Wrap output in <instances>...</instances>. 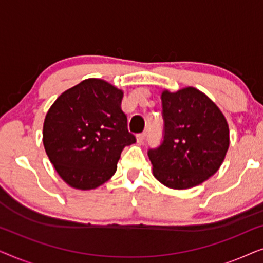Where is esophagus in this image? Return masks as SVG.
<instances>
[{"label":"esophagus","mask_w":263,"mask_h":263,"mask_svg":"<svg viewBox=\"0 0 263 263\" xmlns=\"http://www.w3.org/2000/svg\"><path fill=\"white\" fill-rule=\"evenodd\" d=\"M136 140H138V143H140V145H142V143L145 142V140H146V134H145V133H142V134H139L138 136H136Z\"/></svg>","instance_id":"esophagus-1"}]
</instances>
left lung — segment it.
I'll return each mask as SVG.
<instances>
[{
  "label": "left lung",
  "mask_w": 263,
  "mask_h": 263,
  "mask_svg": "<svg viewBox=\"0 0 263 263\" xmlns=\"http://www.w3.org/2000/svg\"><path fill=\"white\" fill-rule=\"evenodd\" d=\"M164 140L148 151L153 176L170 189H189L221 166L230 146L228 121L213 100L192 86L161 92Z\"/></svg>",
  "instance_id": "left-lung-1"
}]
</instances>
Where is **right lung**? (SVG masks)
<instances>
[{
  "label": "right lung",
  "instance_id": "obj_1",
  "mask_svg": "<svg viewBox=\"0 0 263 263\" xmlns=\"http://www.w3.org/2000/svg\"><path fill=\"white\" fill-rule=\"evenodd\" d=\"M122 99V89L91 78L64 91L46 112L45 152L71 188L92 190L109 181L122 149L136 142L128 132Z\"/></svg>",
  "mask_w": 263,
  "mask_h": 263
}]
</instances>
